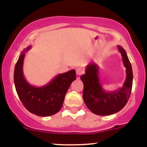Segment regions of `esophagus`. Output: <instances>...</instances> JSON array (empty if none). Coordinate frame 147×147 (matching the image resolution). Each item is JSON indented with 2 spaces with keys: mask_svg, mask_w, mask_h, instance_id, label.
<instances>
[{
  "mask_svg": "<svg viewBox=\"0 0 147 147\" xmlns=\"http://www.w3.org/2000/svg\"><path fill=\"white\" fill-rule=\"evenodd\" d=\"M84 72V68H78L76 69V74H77V75H82Z\"/></svg>",
  "mask_w": 147,
  "mask_h": 147,
  "instance_id": "esophagus-1",
  "label": "esophagus"
}]
</instances>
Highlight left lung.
Returning a JSON list of instances; mask_svg holds the SVG:
<instances>
[{
	"label": "left lung",
	"mask_w": 147,
	"mask_h": 147,
	"mask_svg": "<svg viewBox=\"0 0 147 147\" xmlns=\"http://www.w3.org/2000/svg\"><path fill=\"white\" fill-rule=\"evenodd\" d=\"M117 48L126 68V77L122 88L111 92L104 90L99 78V68L95 63L88 64L85 74L81 76L84 84V102L91 112L98 115H109L119 112L125 106L131 95L133 78L132 67L125 50L120 45H117Z\"/></svg>",
	"instance_id": "left-lung-1"
}]
</instances>
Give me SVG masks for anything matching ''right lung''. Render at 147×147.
I'll return each mask as SVG.
<instances>
[{"label": "right lung", "instance_id": "right-lung-1", "mask_svg": "<svg viewBox=\"0 0 147 147\" xmlns=\"http://www.w3.org/2000/svg\"><path fill=\"white\" fill-rule=\"evenodd\" d=\"M28 47L20 55L14 68V81L18 97L23 106L32 113L47 117L58 113L61 109L65 94L70 84L76 79L75 70L59 74L43 86H34L25 79L23 65Z\"/></svg>", "mask_w": 147, "mask_h": 147}]
</instances>
